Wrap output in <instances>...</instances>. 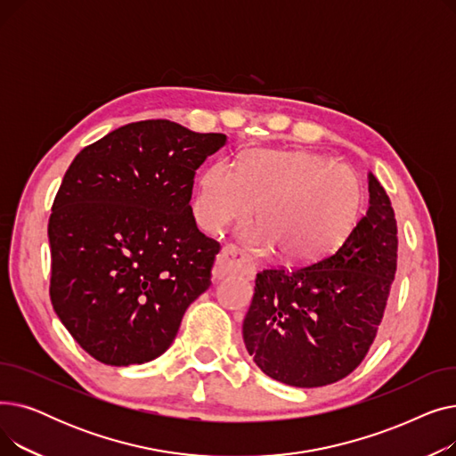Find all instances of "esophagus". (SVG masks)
Returning <instances> with one entry per match:
<instances>
[{
	"mask_svg": "<svg viewBox=\"0 0 456 456\" xmlns=\"http://www.w3.org/2000/svg\"><path fill=\"white\" fill-rule=\"evenodd\" d=\"M240 272L244 275H251L255 272V266L248 260L244 251L238 249L236 246H225L220 255L216 256V265L212 270L214 279H222L229 273Z\"/></svg>",
	"mask_w": 456,
	"mask_h": 456,
	"instance_id": "obj_1",
	"label": "esophagus"
}]
</instances>
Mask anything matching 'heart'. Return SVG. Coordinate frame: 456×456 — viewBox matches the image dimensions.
<instances>
[{
  "label": "heart",
  "mask_w": 456,
  "mask_h": 456,
  "mask_svg": "<svg viewBox=\"0 0 456 456\" xmlns=\"http://www.w3.org/2000/svg\"><path fill=\"white\" fill-rule=\"evenodd\" d=\"M362 183L346 164L301 150H251L232 166L207 167L194 203L198 222L216 231L251 214L256 227L242 229L256 253L313 262L344 242L362 210Z\"/></svg>",
  "instance_id": "heart-1"
}]
</instances>
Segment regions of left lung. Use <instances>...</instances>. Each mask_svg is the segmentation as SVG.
<instances>
[{"instance_id":"obj_1","label":"left lung","mask_w":456,"mask_h":456,"mask_svg":"<svg viewBox=\"0 0 456 456\" xmlns=\"http://www.w3.org/2000/svg\"><path fill=\"white\" fill-rule=\"evenodd\" d=\"M368 183V212L338 249L314 265L256 273L244 344L255 364L284 385H332L375 340L397 268V222L371 172Z\"/></svg>"}]
</instances>
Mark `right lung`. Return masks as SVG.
<instances>
[{
    "label": "right lung",
    "instance_id": "add662e5",
    "mask_svg": "<svg viewBox=\"0 0 456 456\" xmlns=\"http://www.w3.org/2000/svg\"><path fill=\"white\" fill-rule=\"evenodd\" d=\"M225 143L222 133L146 119L69 164L47 225L50 296L95 361L131 366L160 356L210 286L220 244L198 229L190 200L196 170Z\"/></svg>",
    "mask_w": 456,
    "mask_h": 456
}]
</instances>
